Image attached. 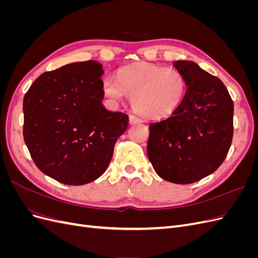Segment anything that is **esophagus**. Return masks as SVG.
<instances>
[{"mask_svg": "<svg viewBox=\"0 0 258 258\" xmlns=\"http://www.w3.org/2000/svg\"><path fill=\"white\" fill-rule=\"evenodd\" d=\"M129 121H130L131 124H135V123L142 122V119H140L139 117H137L136 115H130L129 116Z\"/></svg>", "mask_w": 258, "mask_h": 258, "instance_id": "esophagus-1", "label": "esophagus"}]
</instances>
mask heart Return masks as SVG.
I'll return each instance as SVG.
<instances>
[{
    "label": "heart",
    "mask_w": 258,
    "mask_h": 258,
    "mask_svg": "<svg viewBox=\"0 0 258 258\" xmlns=\"http://www.w3.org/2000/svg\"><path fill=\"white\" fill-rule=\"evenodd\" d=\"M187 84L174 68L139 62L121 68L117 79L106 76L102 91L113 102L127 95L135 110L146 118L161 119L172 114L184 99Z\"/></svg>",
    "instance_id": "obj_1"
}]
</instances>
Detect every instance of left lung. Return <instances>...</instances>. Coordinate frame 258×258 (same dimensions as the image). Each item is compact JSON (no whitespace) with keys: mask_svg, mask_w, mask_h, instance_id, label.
I'll use <instances>...</instances> for the list:
<instances>
[{"mask_svg":"<svg viewBox=\"0 0 258 258\" xmlns=\"http://www.w3.org/2000/svg\"><path fill=\"white\" fill-rule=\"evenodd\" d=\"M173 66L185 76L184 99L169 118L150 123L147 155L161 178L190 184L213 173L233 136V102L216 76L191 61Z\"/></svg>","mask_w":258,"mask_h":258,"instance_id":"1","label":"left lung"}]
</instances>
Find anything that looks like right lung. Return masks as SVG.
Instances as JSON below:
<instances>
[{"label": "right lung", "mask_w": 258, "mask_h": 258, "mask_svg": "<svg viewBox=\"0 0 258 258\" xmlns=\"http://www.w3.org/2000/svg\"><path fill=\"white\" fill-rule=\"evenodd\" d=\"M102 64L88 60L45 72L23 98V139L36 167L67 185L102 175L129 117L102 104Z\"/></svg>", "instance_id": "1"}]
</instances>
